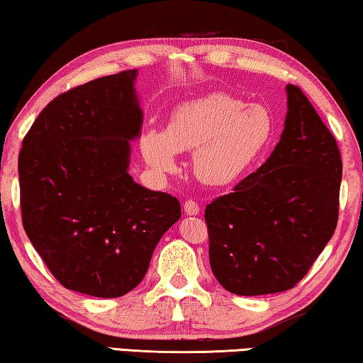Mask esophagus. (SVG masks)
<instances>
[{
	"instance_id": "obj_1",
	"label": "esophagus",
	"mask_w": 363,
	"mask_h": 363,
	"mask_svg": "<svg viewBox=\"0 0 363 363\" xmlns=\"http://www.w3.org/2000/svg\"><path fill=\"white\" fill-rule=\"evenodd\" d=\"M184 212H186V215H199V212H200L199 203L192 199L186 200V202H184Z\"/></svg>"
}]
</instances>
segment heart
<instances>
[{"label":"heart","mask_w":363,"mask_h":363,"mask_svg":"<svg viewBox=\"0 0 363 363\" xmlns=\"http://www.w3.org/2000/svg\"><path fill=\"white\" fill-rule=\"evenodd\" d=\"M275 137V118L266 106L213 93L177 106L166 132L150 128L142 153L158 172H172L177 151H194L192 169L208 186H228L262 158Z\"/></svg>","instance_id":"b5f03b06"}]
</instances>
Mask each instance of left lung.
Segmentation results:
<instances>
[{"label":"left lung","instance_id":"left-lung-1","mask_svg":"<svg viewBox=\"0 0 363 363\" xmlns=\"http://www.w3.org/2000/svg\"><path fill=\"white\" fill-rule=\"evenodd\" d=\"M285 128L256 172L205 208L216 280L242 296L294 289L336 230L342 160L298 86L286 84Z\"/></svg>","mask_w":363,"mask_h":363}]
</instances>
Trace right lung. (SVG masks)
<instances>
[{
    "label": "right lung",
    "mask_w": 363,
    "mask_h": 363,
    "mask_svg": "<svg viewBox=\"0 0 363 363\" xmlns=\"http://www.w3.org/2000/svg\"><path fill=\"white\" fill-rule=\"evenodd\" d=\"M137 69L77 86L50 101L23 140L21 212L27 236L65 289L117 298L147 274L181 203L128 174L143 112Z\"/></svg>",
    "instance_id": "right-lung-1"
}]
</instances>
